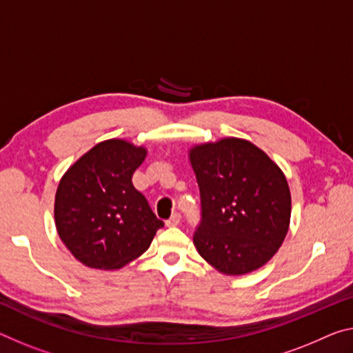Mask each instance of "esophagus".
<instances>
[{
    "label": "esophagus",
    "instance_id": "esophagus-1",
    "mask_svg": "<svg viewBox=\"0 0 353 353\" xmlns=\"http://www.w3.org/2000/svg\"><path fill=\"white\" fill-rule=\"evenodd\" d=\"M181 218H182V215L179 214V212H176V214H172L170 220L166 221V226H177L179 223H181Z\"/></svg>",
    "mask_w": 353,
    "mask_h": 353
}]
</instances>
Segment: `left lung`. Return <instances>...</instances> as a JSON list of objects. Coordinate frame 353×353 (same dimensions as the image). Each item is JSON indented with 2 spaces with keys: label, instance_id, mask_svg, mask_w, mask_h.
<instances>
[{
  "label": "left lung",
  "instance_id": "left-lung-1",
  "mask_svg": "<svg viewBox=\"0 0 353 353\" xmlns=\"http://www.w3.org/2000/svg\"><path fill=\"white\" fill-rule=\"evenodd\" d=\"M201 194L198 253L225 275H245L267 264L290 221L286 177L264 150L240 138L190 149Z\"/></svg>",
  "mask_w": 353,
  "mask_h": 353
}]
</instances>
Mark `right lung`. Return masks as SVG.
Wrapping results in <instances>:
<instances>
[{
    "mask_svg": "<svg viewBox=\"0 0 353 353\" xmlns=\"http://www.w3.org/2000/svg\"><path fill=\"white\" fill-rule=\"evenodd\" d=\"M148 150L125 139H106L80 157L54 196L56 229L81 264L114 270L149 248L163 226L132 176Z\"/></svg>",
    "mask_w": 353,
    "mask_h": 353,
    "instance_id": "obj_1",
    "label": "right lung"
}]
</instances>
